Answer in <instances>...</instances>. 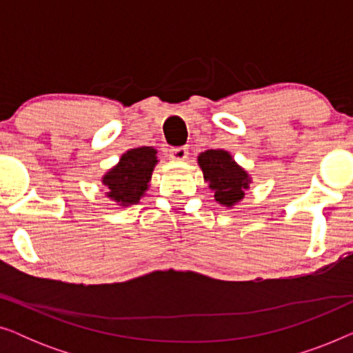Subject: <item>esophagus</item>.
<instances>
[{"instance_id":"34e87169","label":"esophagus","mask_w":353,"mask_h":353,"mask_svg":"<svg viewBox=\"0 0 353 353\" xmlns=\"http://www.w3.org/2000/svg\"><path fill=\"white\" fill-rule=\"evenodd\" d=\"M188 148L186 146H180V148H172L170 149V157L173 161H185L188 159Z\"/></svg>"}]
</instances>
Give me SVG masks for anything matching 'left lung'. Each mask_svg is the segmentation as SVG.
Listing matches in <instances>:
<instances>
[{
    "label": "left lung",
    "instance_id": "8db88e82",
    "mask_svg": "<svg viewBox=\"0 0 353 353\" xmlns=\"http://www.w3.org/2000/svg\"><path fill=\"white\" fill-rule=\"evenodd\" d=\"M199 165L204 172L205 181L215 191V201L221 205L231 207L244 197V190L249 188V175L233 161L230 152L223 149H209L202 152Z\"/></svg>",
    "mask_w": 353,
    "mask_h": 353
}]
</instances>
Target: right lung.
<instances>
[{
	"instance_id": "right-lung-1",
	"label": "right lung",
	"mask_w": 353,
	"mask_h": 353,
	"mask_svg": "<svg viewBox=\"0 0 353 353\" xmlns=\"http://www.w3.org/2000/svg\"><path fill=\"white\" fill-rule=\"evenodd\" d=\"M157 151L143 146L130 149L120 157V162L103 178L108 186V196L120 205L137 204L146 192L154 167L157 163Z\"/></svg>"
}]
</instances>
